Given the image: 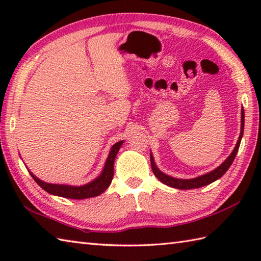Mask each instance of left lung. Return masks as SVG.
Wrapping results in <instances>:
<instances>
[{"instance_id": "8db88e82", "label": "left lung", "mask_w": 261, "mask_h": 261, "mask_svg": "<svg viewBox=\"0 0 261 261\" xmlns=\"http://www.w3.org/2000/svg\"><path fill=\"white\" fill-rule=\"evenodd\" d=\"M243 127H245V111L242 110L241 111V134L239 136V139H238L237 146L234 147L233 151H232L230 156L226 158L225 162L221 166H219L218 168L214 169L213 171H211V173L196 177V178H193V179H177V178H174V177H170L168 175L162 173V171L157 168V166L154 165L152 156H150L151 169L153 171L154 176H156L160 181L164 182V184L174 188H178V190H192V188H198V187H203L211 184V182L219 179L220 177H222L226 173V170L230 168L232 163H233V160L237 156V152L239 150V147H240L241 138L243 135Z\"/></svg>"}]
</instances>
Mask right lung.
Wrapping results in <instances>:
<instances>
[{"instance_id": "add662e5", "label": "right lung", "mask_w": 261, "mask_h": 261, "mask_svg": "<svg viewBox=\"0 0 261 261\" xmlns=\"http://www.w3.org/2000/svg\"><path fill=\"white\" fill-rule=\"evenodd\" d=\"M122 143H123V141L116 142L115 145L111 148V151L109 153L107 163H105L102 174L99 175L96 179H94L93 181L88 182V184L84 186L76 187V186H67V185L48 184V182H45L37 178L33 174L30 173V175L32 176V178L36 180L37 184L42 188V190L53 194V195L74 198V199H83V198L97 196L107 190V188L110 186L111 181L113 179L114 159L116 157V153H118L120 147L122 146Z\"/></svg>"}]
</instances>
